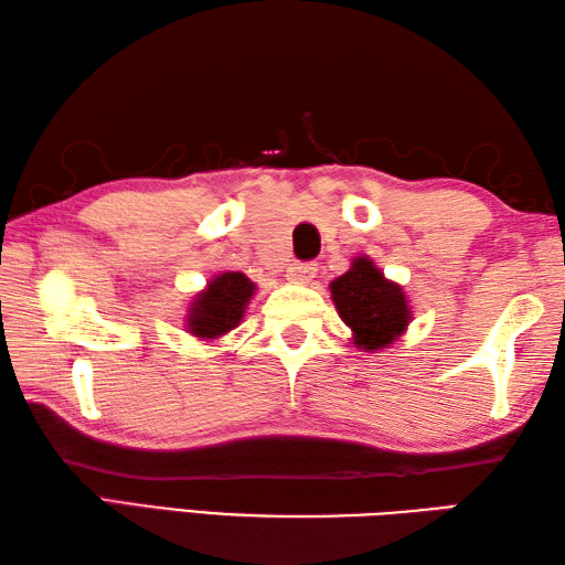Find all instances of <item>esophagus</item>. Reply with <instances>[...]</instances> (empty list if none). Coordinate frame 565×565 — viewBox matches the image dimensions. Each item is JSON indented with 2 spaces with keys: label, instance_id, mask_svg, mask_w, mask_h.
<instances>
[{
  "label": "esophagus",
  "instance_id": "1",
  "mask_svg": "<svg viewBox=\"0 0 565 565\" xmlns=\"http://www.w3.org/2000/svg\"><path fill=\"white\" fill-rule=\"evenodd\" d=\"M313 276H317V264H291L289 271H286V279L299 286L311 284Z\"/></svg>",
  "mask_w": 565,
  "mask_h": 565
}]
</instances>
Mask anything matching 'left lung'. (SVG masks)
Masks as SVG:
<instances>
[{"label":"left lung","instance_id":"obj_1","mask_svg":"<svg viewBox=\"0 0 565 565\" xmlns=\"http://www.w3.org/2000/svg\"><path fill=\"white\" fill-rule=\"evenodd\" d=\"M329 291L341 321L351 329L353 347L361 351L388 349L414 319L404 286L386 279L369 256H353L349 271L337 276Z\"/></svg>","mask_w":565,"mask_h":565}]
</instances>
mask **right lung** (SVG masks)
Instances as JSON below:
<instances>
[{"mask_svg":"<svg viewBox=\"0 0 565 565\" xmlns=\"http://www.w3.org/2000/svg\"><path fill=\"white\" fill-rule=\"evenodd\" d=\"M254 294L256 284L242 271H218L191 296L184 313L186 331L199 341H218L242 323Z\"/></svg>","mask_w":565,"mask_h":565,"instance_id":"obj_1","label":"right lung"}]
</instances>
